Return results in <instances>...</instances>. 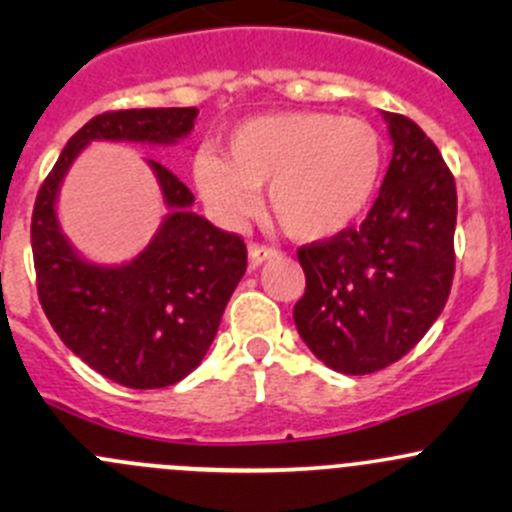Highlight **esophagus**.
<instances>
[{"label":"esophagus","instance_id":"1","mask_svg":"<svg viewBox=\"0 0 512 512\" xmlns=\"http://www.w3.org/2000/svg\"><path fill=\"white\" fill-rule=\"evenodd\" d=\"M277 255V250H272V247H265V245H250L247 247V257H250V267H260L262 262L272 260V257Z\"/></svg>","mask_w":512,"mask_h":512}]
</instances>
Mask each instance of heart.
<instances>
[{"instance_id":"1","label":"heart","mask_w":512,"mask_h":512,"mask_svg":"<svg viewBox=\"0 0 512 512\" xmlns=\"http://www.w3.org/2000/svg\"><path fill=\"white\" fill-rule=\"evenodd\" d=\"M381 163V136L364 118L280 111L230 128L223 158L195 156L193 183L227 225L250 218L255 190L267 185V210L277 225L299 242H324L366 213Z\"/></svg>"}]
</instances>
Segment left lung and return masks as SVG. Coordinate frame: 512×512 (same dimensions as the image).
<instances>
[{
  "label": "left lung",
  "instance_id": "obj_1",
  "mask_svg": "<svg viewBox=\"0 0 512 512\" xmlns=\"http://www.w3.org/2000/svg\"><path fill=\"white\" fill-rule=\"evenodd\" d=\"M391 153L379 198L356 230L299 247L307 287L294 324L339 374L386 369L446 307L453 282L456 180L411 118L386 113Z\"/></svg>",
  "mask_w": 512,
  "mask_h": 512
}]
</instances>
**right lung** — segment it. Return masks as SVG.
Listing matches in <instances>:
<instances>
[{
  "label": "right lung",
  "instance_id": "1",
  "mask_svg": "<svg viewBox=\"0 0 512 512\" xmlns=\"http://www.w3.org/2000/svg\"><path fill=\"white\" fill-rule=\"evenodd\" d=\"M195 118L198 108H131L91 118L69 138L34 203L32 252L44 314L81 361L128 389L178 384L203 361L247 270V247L193 213L195 195L146 158L168 213L133 260L98 265L61 230L59 190L94 141L175 146L190 136Z\"/></svg>",
  "mask_w": 512,
  "mask_h": 512
}]
</instances>
